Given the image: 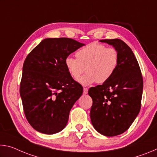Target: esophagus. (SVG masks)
I'll return each instance as SVG.
<instances>
[{
    "label": "esophagus",
    "instance_id": "obj_1",
    "mask_svg": "<svg viewBox=\"0 0 157 157\" xmlns=\"http://www.w3.org/2000/svg\"><path fill=\"white\" fill-rule=\"evenodd\" d=\"M83 93H84V94H87V93H88V89L85 88V87H84Z\"/></svg>",
    "mask_w": 157,
    "mask_h": 157
}]
</instances>
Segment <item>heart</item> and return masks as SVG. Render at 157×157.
I'll list each match as a JSON object with an SVG mask.
<instances>
[{
	"instance_id": "1",
	"label": "heart",
	"mask_w": 157,
	"mask_h": 157,
	"mask_svg": "<svg viewBox=\"0 0 157 157\" xmlns=\"http://www.w3.org/2000/svg\"><path fill=\"white\" fill-rule=\"evenodd\" d=\"M76 57L68 56L65 65L68 73L79 83L87 86L96 82L102 84L109 79L116 71L120 61L118 51L114 48H107L102 44L93 42L82 48L75 53Z\"/></svg>"
}]
</instances>
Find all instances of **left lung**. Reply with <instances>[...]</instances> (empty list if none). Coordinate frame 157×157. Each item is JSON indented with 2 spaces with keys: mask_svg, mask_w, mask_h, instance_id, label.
<instances>
[{
  "mask_svg": "<svg viewBox=\"0 0 157 157\" xmlns=\"http://www.w3.org/2000/svg\"><path fill=\"white\" fill-rule=\"evenodd\" d=\"M118 50L120 61L108 81L91 87L93 100L90 111L91 123L106 136L123 134L129 129L141 107L143 80L140 66L132 49L118 39L100 40Z\"/></svg>",
  "mask_w": 157,
  "mask_h": 157,
  "instance_id": "obj_1",
  "label": "left lung"
}]
</instances>
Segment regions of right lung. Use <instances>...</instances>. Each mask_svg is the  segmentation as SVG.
Here are the masks:
<instances>
[{
    "label": "right lung",
    "mask_w": 157,
    "mask_h": 157,
    "mask_svg": "<svg viewBox=\"0 0 157 157\" xmlns=\"http://www.w3.org/2000/svg\"><path fill=\"white\" fill-rule=\"evenodd\" d=\"M84 44L70 38H48L28 55L23 66L20 95L28 123L41 133L64 128L83 87L68 73L65 59Z\"/></svg>",
    "instance_id": "right-lung-1"
}]
</instances>
